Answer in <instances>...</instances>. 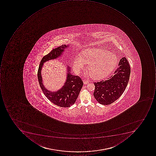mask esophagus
Returning <instances> with one entry per match:
<instances>
[{
  "mask_svg": "<svg viewBox=\"0 0 156 156\" xmlns=\"http://www.w3.org/2000/svg\"><path fill=\"white\" fill-rule=\"evenodd\" d=\"M83 82L84 84H87L89 83V80H87L86 79L83 80Z\"/></svg>",
  "mask_w": 156,
  "mask_h": 156,
  "instance_id": "1",
  "label": "esophagus"
}]
</instances>
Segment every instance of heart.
I'll return each mask as SVG.
<instances>
[{"label":"heart","instance_id":"obj_1","mask_svg":"<svg viewBox=\"0 0 156 156\" xmlns=\"http://www.w3.org/2000/svg\"><path fill=\"white\" fill-rule=\"evenodd\" d=\"M118 58L114 53L98 48H91L83 51L81 57L77 56L73 66L77 72L88 64V71L92 78L100 79L105 77L117 65Z\"/></svg>","mask_w":156,"mask_h":156}]
</instances>
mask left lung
<instances>
[{
    "label": "left lung",
    "instance_id": "obj_1",
    "mask_svg": "<svg viewBox=\"0 0 156 156\" xmlns=\"http://www.w3.org/2000/svg\"><path fill=\"white\" fill-rule=\"evenodd\" d=\"M119 68L106 80L94 83L95 88L94 97L103 105H109L115 102L122 95L129 80L131 68L125 57L119 61Z\"/></svg>",
    "mask_w": 156,
    "mask_h": 156
}]
</instances>
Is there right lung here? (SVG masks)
I'll use <instances>...</instances> for the list:
<instances>
[{
    "label": "right lung",
    "mask_w": 156,
    "mask_h": 156,
    "mask_svg": "<svg viewBox=\"0 0 156 156\" xmlns=\"http://www.w3.org/2000/svg\"><path fill=\"white\" fill-rule=\"evenodd\" d=\"M67 46L68 45H62L53 49L48 54L43 57L37 72L39 83L45 96L55 105L65 108L70 107L76 102L83 84V80L78 76H73L71 74L70 68L68 66L67 79L64 85L57 91H50L45 89L43 85L41 71L45 62L59 57Z\"/></svg>",
    "instance_id": "add662e5"
}]
</instances>
